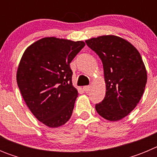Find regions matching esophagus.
<instances>
[{"label":"esophagus","instance_id":"obj_1","mask_svg":"<svg viewBox=\"0 0 157 157\" xmlns=\"http://www.w3.org/2000/svg\"><path fill=\"white\" fill-rule=\"evenodd\" d=\"M90 86H85L83 87V90H84V91H85L86 93H89V91L90 90Z\"/></svg>","mask_w":157,"mask_h":157}]
</instances>
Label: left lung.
<instances>
[{
  "label": "left lung",
  "instance_id": "8db88e82",
  "mask_svg": "<svg viewBox=\"0 0 157 157\" xmlns=\"http://www.w3.org/2000/svg\"><path fill=\"white\" fill-rule=\"evenodd\" d=\"M101 58L104 67L106 93L95 106L105 120L117 121L137 106L145 90L147 71L138 49L115 35H104L86 41Z\"/></svg>",
  "mask_w": 157,
  "mask_h": 157
}]
</instances>
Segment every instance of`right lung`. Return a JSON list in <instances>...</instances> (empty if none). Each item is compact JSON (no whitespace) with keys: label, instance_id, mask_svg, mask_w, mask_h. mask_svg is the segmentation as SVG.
Masks as SVG:
<instances>
[{"label":"right lung","instance_id":"obj_1","mask_svg":"<svg viewBox=\"0 0 157 157\" xmlns=\"http://www.w3.org/2000/svg\"><path fill=\"white\" fill-rule=\"evenodd\" d=\"M85 46L55 37H44L25 50L18 67L16 80L27 107L48 127L68 121L78 93L72 85L70 63Z\"/></svg>","mask_w":157,"mask_h":157}]
</instances>
